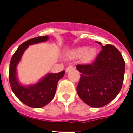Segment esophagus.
<instances>
[{
	"label": "esophagus",
	"mask_w": 133,
	"mask_h": 133,
	"mask_svg": "<svg viewBox=\"0 0 133 133\" xmlns=\"http://www.w3.org/2000/svg\"><path fill=\"white\" fill-rule=\"evenodd\" d=\"M74 69H75V67L71 66V65H70V66H68L66 69H65V72H68L69 71L72 70H74Z\"/></svg>",
	"instance_id": "1"
}]
</instances>
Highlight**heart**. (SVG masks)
Wrapping results in <instances>:
<instances>
[{
    "label": "heart",
    "mask_w": 133,
    "mask_h": 133,
    "mask_svg": "<svg viewBox=\"0 0 133 133\" xmlns=\"http://www.w3.org/2000/svg\"><path fill=\"white\" fill-rule=\"evenodd\" d=\"M96 55V50L95 48H88L85 46H81L72 50L70 52L69 56L70 58H79L82 57L85 62H88L94 58Z\"/></svg>",
    "instance_id": "b5f03b06"
}]
</instances>
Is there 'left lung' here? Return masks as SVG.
I'll return each mask as SVG.
<instances>
[{"instance_id": "8db88e82", "label": "left lung", "mask_w": 133, "mask_h": 133, "mask_svg": "<svg viewBox=\"0 0 133 133\" xmlns=\"http://www.w3.org/2000/svg\"><path fill=\"white\" fill-rule=\"evenodd\" d=\"M101 48L91 64L76 66L81 72L77 94L83 102L94 108L103 107L117 96L125 72V61L119 51L109 44Z\"/></svg>"}]
</instances>
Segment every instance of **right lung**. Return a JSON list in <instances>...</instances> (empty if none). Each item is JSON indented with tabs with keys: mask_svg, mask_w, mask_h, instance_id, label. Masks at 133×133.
I'll use <instances>...</instances> for the list:
<instances>
[{
	"mask_svg": "<svg viewBox=\"0 0 133 133\" xmlns=\"http://www.w3.org/2000/svg\"><path fill=\"white\" fill-rule=\"evenodd\" d=\"M48 39V36H39L22 43L11 57L9 65V83L13 92L24 104L35 108L43 107L53 99L58 81L64 76L65 71L58 73H48L37 83L25 85L18 79L16 67L29 45L45 42Z\"/></svg>",
	"mask_w": 133,
	"mask_h": 133,
	"instance_id": "right-lung-1",
	"label": "right lung"
}]
</instances>
